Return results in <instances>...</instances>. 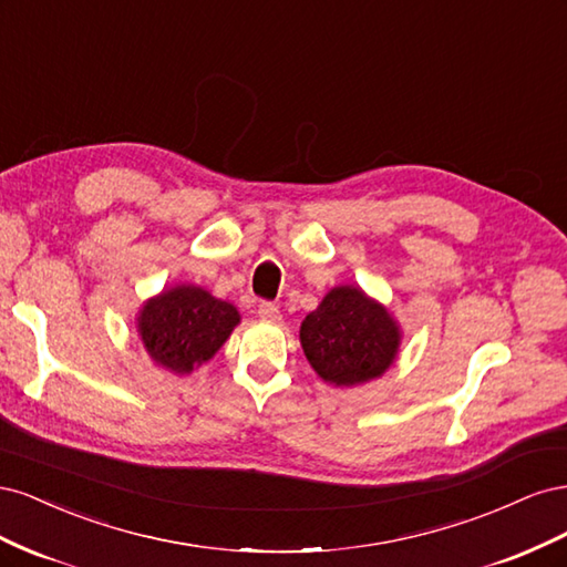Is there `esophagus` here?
Masks as SVG:
<instances>
[{
	"instance_id": "esophagus-1",
	"label": "esophagus",
	"mask_w": 567,
	"mask_h": 567,
	"mask_svg": "<svg viewBox=\"0 0 567 567\" xmlns=\"http://www.w3.org/2000/svg\"><path fill=\"white\" fill-rule=\"evenodd\" d=\"M257 317L265 319V321H281L279 307L274 305V302H260V305H257Z\"/></svg>"
}]
</instances>
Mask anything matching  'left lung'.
<instances>
[{"mask_svg":"<svg viewBox=\"0 0 567 567\" xmlns=\"http://www.w3.org/2000/svg\"><path fill=\"white\" fill-rule=\"evenodd\" d=\"M300 346L323 383L357 388L381 379L394 364L402 329L383 302L346 284L331 288L302 319Z\"/></svg>","mask_w":567,"mask_h":567,"instance_id":"1","label":"left lung"}]
</instances>
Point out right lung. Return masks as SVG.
Here are the masks:
<instances>
[{
  "instance_id": "obj_1",
  "label": "right lung",
  "mask_w": 567,
  "mask_h": 567,
  "mask_svg": "<svg viewBox=\"0 0 567 567\" xmlns=\"http://www.w3.org/2000/svg\"><path fill=\"white\" fill-rule=\"evenodd\" d=\"M134 323L153 364L175 375H188L225 346L241 323V315L231 302L215 298L200 286L177 284L148 298Z\"/></svg>"
}]
</instances>
